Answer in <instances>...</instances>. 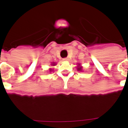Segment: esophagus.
Returning <instances> with one entry per match:
<instances>
[{
    "instance_id": "1",
    "label": "esophagus",
    "mask_w": 128,
    "mask_h": 128,
    "mask_svg": "<svg viewBox=\"0 0 128 128\" xmlns=\"http://www.w3.org/2000/svg\"><path fill=\"white\" fill-rule=\"evenodd\" d=\"M63 60H64V61H69V58H64V59H63Z\"/></svg>"
}]
</instances>
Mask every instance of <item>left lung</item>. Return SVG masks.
I'll list each match as a JSON object with an SVG mask.
<instances>
[{
  "instance_id": "obj_1",
  "label": "left lung",
  "mask_w": 128,
  "mask_h": 128,
  "mask_svg": "<svg viewBox=\"0 0 128 128\" xmlns=\"http://www.w3.org/2000/svg\"><path fill=\"white\" fill-rule=\"evenodd\" d=\"M77 70L78 71H82V66L80 65V64H78L77 65Z\"/></svg>"
}]
</instances>
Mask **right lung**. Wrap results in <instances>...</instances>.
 Returning a JSON list of instances; mask_svg holds the SVG:
<instances>
[{
    "mask_svg": "<svg viewBox=\"0 0 128 128\" xmlns=\"http://www.w3.org/2000/svg\"><path fill=\"white\" fill-rule=\"evenodd\" d=\"M56 63H55V62H52V64H51V66H56ZM49 70H50V72H52V71H53V70H52V68H50V69H49Z\"/></svg>",
    "mask_w": 128,
    "mask_h": 128,
    "instance_id": "add662e5",
    "label": "right lung"
}]
</instances>
